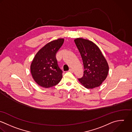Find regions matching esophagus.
<instances>
[{"instance_id": "1", "label": "esophagus", "mask_w": 132, "mask_h": 132, "mask_svg": "<svg viewBox=\"0 0 132 132\" xmlns=\"http://www.w3.org/2000/svg\"><path fill=\"white\" fill-rule=\"evenodd\" d=\"M69 71L72 72H73V70H72V69H69Z\"/></svg>"}]
</instances>
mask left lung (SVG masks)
Listing matches in <instances>:
<instances>
[{
    "label": "left lung",
    "instance_id": "obj_1",
    "mask_svg": "<svg viewBox=\"0 0 132 132\" xmlns=\"http://www.w3.org/2000/svg\"><path fill=\"white\" fill-rule=\"evenodd\" d=\"M81 54L84 66L83 76L79 78L86 88L92 89L99 86L106 78L108 64L99 47L93 42L81 38L75 40Z\"/></svg>",
    "mask_w": 132,
    "mask_h": 132
}]
</instances>
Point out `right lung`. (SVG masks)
<instances>
[{
  "instance_id": "right-lung-1",
  "label": "right lung",
  "mask_w": 132,
  "mask_h": 132,
  "mask_svg": "<svg viewBox=\"0 0 132 132\" xmlns=\"http://www.w3.org/2000/svg\"><path fill=\"white\" fill-rule=\"evenodd\" d=\"M64 39L59 38L47 44L35 55L31 65V72L36 83L44 88L57 84L62 78L56 54Z\"/></svg>"
}]
</instances>
